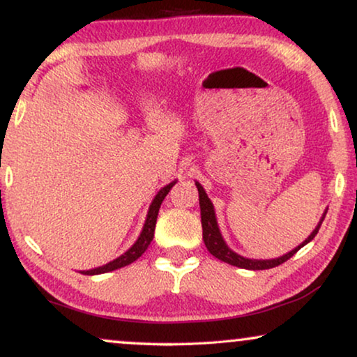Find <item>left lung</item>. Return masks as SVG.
<instances>
[{"mask_svg": "<svg viewBox=\"0 0 357 357\" xmlns=\"http://www.w3.org/2000/svg\"><path fill=\"white\" fill-rule=\"evenodd\" d=\"M197 188H198V193H199V209H202V227H203V241H204V245L211 253L213 257H216L218 260H221L224 263H229V265H234V266H238V268H245V270H270V268H275L278 265H281V263H284L289 260V258L297 253L299 248H302L305 245V243H309L312 238L317 236V232H319V229L321 226V222H324L325 219V214L324 218L320 219L319 226L315 227V231L310 234L309 238L299 245L294 250H291L289 253H286V255H282L280 258H275V260H248V258H243L241 255H237V253H234L231 248L226 245V242L222 241V236L221 232H219V227H218V222H216V216H214V208H213V203L209 202V198L206 197V193H204L203 187L199 183H197Z\"/></svg>", "mask_w": 357, "mask_h": 357, "instance_id": "1", "label": "left lung"}]
</instances>
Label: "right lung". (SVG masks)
<instances>
[{
  "label": "right lung",
  "mask_w": 357,
  "mask_h": 357,
  "mask_svg": "<svg viewBox=\"0 0 357 357\" xmlns=\"http://www.w3.org/2000/svg\"><path fill=\"white\" fill-rule=\"evenodd\" d=\"M175 185V182L169 183L167 187H164L160 192L155 195L154 202L151 203V208H149V213H148V219H146L144 222V227H143V232H141V236L138 241L133 247L130 248L128 252L123 253V255L116 258V260L107 263L104 266H99V268H94V270H87V271H81L82 275H102V273H107V271H114V270H119V268H123L126 265H130V263H133L135 260H138V258L143 255V253L148 250L151 241H153L154 237V229H155V221H158V213H159V208L160 204H162L164 198L167 197V193L170 192V188H172Z\"/></svg>",
  "instance_id": "right-lung-1"
}]
</instances>
